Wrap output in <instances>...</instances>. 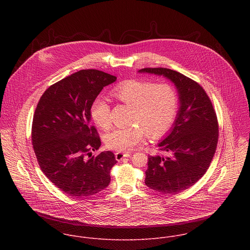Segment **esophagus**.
Instances as JSON below:
<instances>
[{"label": "esophagus", "instance_id": "esophagus-1", "mask_svg": "<svg viewBox=\"0 0 250 250\" xmlns=\"http://www.w3.org/2000/svg\"><path fill=\"white\" fill-rule=\"evenodd\" d=\"M130 153H123V152H116L115 153V159H116V161H118V162H120L121 160H123L124 158H128V157H130Z\"/></svg>", "mask_w": 250, "mask_h": 250}]
</instances>
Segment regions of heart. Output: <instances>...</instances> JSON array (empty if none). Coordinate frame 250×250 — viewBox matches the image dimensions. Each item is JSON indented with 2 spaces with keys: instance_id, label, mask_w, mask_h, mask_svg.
I'll list each match as a JSON object with an SVG mask.
<instances>
[{
  "instance_id": "obj_1",
  "label": "heart",
  "mask_w": 250,
  "mask_h": 250,
  "mask_svg": "<svg viewBox=\"0 0 250 250\" xmlns=\"http://www.w3.org/2000/svg\"><path fill=\"white\" fill-rule=\"evenodd\" d=\"M111 95L132 107L130 122L133 124L116 128L107 134L106 144L109 149L130 151L143 140L145 134L151 140L160 139L174 121L178 99L173 87L167 83L127 80L115 85ZM90 112L98 127L103 130L110 128V107L106 100H94Z\"/></svg>"
}]
</instances>
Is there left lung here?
<instances>
[{"label": "left lung", "mask_w": 250, "mask_h": 250, "mask_svg": "<svg viewBox=\"0 0 250 250\" xmlns=\"http://www.w3.org/2000/svg\"><path fill=\"white\" fill-rule=\"evenodd\" d=\"M140 73L164 76L176 86L178 113L168 136L158 144L167 156H149L145 185L159 192L178 193L201 178L209 168L218 141L213 104L195 81L168 68H143Z\"/></svg>", "instance_id": "left-lung-1"}]
</instances>
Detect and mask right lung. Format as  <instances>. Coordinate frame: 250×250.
Listing matches in <instances>:
<instances>
[{
	"instance_id": "obj_1",
	"label": "right lung",
	"mask_w": 250,
	"mask_h": 250,
	"mask_svg": "<svg viewBox=\"0 0 250 250\" xmlns=\"http://www.w3.org/2000/svg\"><path fill=\"white\" fill-rule=\"evenodd\" d=\"M116 77L80 70L49 86L36 106L32 141L42 172L72 197L93 195L110 182L114 154L98 150L101 140L90 124L92 103Z\"/></svg>"
}]
</instances>
